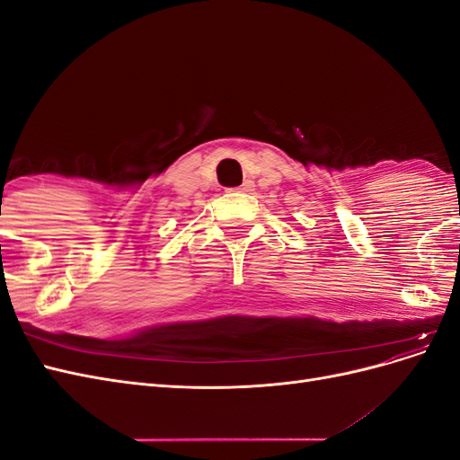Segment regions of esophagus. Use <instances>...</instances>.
Segmentation results:
<instances>
[{
    "label": "esophagus",
    "mask_w": 460,
    "mask_h": 460,
    "mask_svg": "<svg viewBox=\"0 0 460 460\" xmlns=\"http://www.w3.org/2000/svg\"><path fill=\"white\" fill-rule=\"evenodd\" d=\"M235 190H238V191H243V193H252V191L255 190L253 180H243V184H242V186H238Z\"/></svg>",
    "instance_id": "1"
}]
</instances>
